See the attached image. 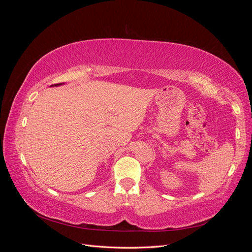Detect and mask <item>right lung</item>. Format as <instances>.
<instances>
[{
    "label": "right lung",
    "instance_id": "right-lung-1",
    "mask_svg": "<svg viewBox=\"0 0 252 252\" xmlns=\"http://www.w3.org/2000/svg\"><path fill=\"white\" fill-rule=\"evenodd\" d=\"M55 85H56V86H57V85H61V83H60V84H55Z\"/></svg>",
    "mask_w": 252,
    "mask_h": 252
}]
</instances>
